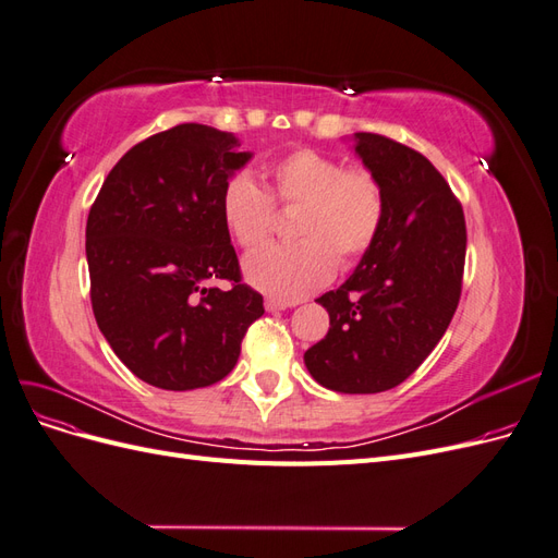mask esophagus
<instances>
[{
  "mask_svg": "<svg viewBox=\"0 0 558 558\" xmlns=\"http://www.w3.org/2000/svg\"><path fill=\"white\" fill-rule=\"evenodd\" d=\"M295 302H289V300H279V298H267L265 300V310L267 312H281V310H289L293 307Z\"/></svg>",
  "mask_w": 558,
  "mask_h": 558,
  "instance_id": "obj_1",
  "label": "esophagus"
}]
</instances>
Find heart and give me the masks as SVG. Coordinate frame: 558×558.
Wrapping results in <instances>:
<instances>
[{
  "mask_svg": "<svg viewBox=\"0 0 558 558\" xmlns=\"http://www.w3.org/2000/svg\"><path fill=\"white\" fill-rule=\"evenodd\" d=\"M267 174L277 205H300L293 223L298 242L251 253L244 275L267 295L300 300L332 279L335 253L351 263L375 244L384 221V191L373 172L344 167L340 158L310 146L281 156ZM221 214L242 248H256L272 234L275 203L246 172L226 183Z\"/></svg>",
  "mask_w": 558,
  "mask_h": 558,
  "instance_id": "b5f03b06",
  "label": "heart"
}]
</instances>
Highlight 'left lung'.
<instances>
[{
  "mask_svg": "<svg viewBox=\"0 0 558 558\" xmlns=\"http://www.w3.org/2000/svg\"><path fill=\"white\" fill-rule=\"evenodd\" d=\"M353 142L384 191V221L353 275L316 300L330 330L305 351V365L330 391L381 393L408 379L451 324L465 218L445 177L418 150L373 132H356Z\"/></svg>",
  "mask_w": 558,
  "mask_h": 558,
  "instance_id": "8db88e82",
  "label": "left lung"
}]
</instances>
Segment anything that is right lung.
<instances>
[{"instance_id": "add662e5", "label": "right lung", "mask_w": 558, "mask_h": 558, "mask_svg": "<svg viewBox=\"0 0 558 558\" xmlns=\"http://www.w3.org/2000/svg\"><path fill=\"white\" fill-rule=\"evenodd\" d=\"M251 160L232 132L183 123L116 162L86 226L90 302L132 375L165 391L221 381L265 314L242 283L221 195ZM230 280L228 290L208 281Z\"/></svg>"}]
</instances>
